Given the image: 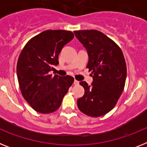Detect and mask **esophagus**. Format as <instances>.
Masks as SVG:
<instances>
[{
	"instance_id": "34e87169",
	"label": "esophagus",
	"mask_w": 147,
	"mask_h": 147,
	"mask_svg": "<svg viewBox=\"0 0 147 147\" xmlns=\"http://www.w3.org/2000/svg\"><path fill=\"white\" fill-rule=\"evenodd\" d=\"M74 84L75 85H79V81H77V80H74Z\"/></svg>"
}]
</instances>
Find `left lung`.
I'll return each instance as SVG.
<instances>
[{
  "instance_id": "1",
  "label": "left lung",
  "mask_w": 147,
  "mask_h": 147,
  "mask_svg": "<svg viewBox=\"0 0 147 147\" xmlns=\"http://www.w3.org/2000/svg\"><path fill=\"white\" fill-rule=\"evenodd\" d=\"M74 34L87 49V68L91 71L93 80L91 86L86 82H80L85 94L77 100L78 108L88 116L99 117L115 107L124 90L125 59L119 45L99 31L81 30Z\"/></svg>"
}]
</instances>
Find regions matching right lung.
I'll return each mask as SVG.
<instances>
[{
  "mask_svg": "<svg viewBox=\"0 0 147 147\" xmlns=\"http://www.w3.org/2000/svg\"><path fill=\"white\" fill-rule=\"evenodd\" d=\"M74 37L71 31L47 30L32 37L20 52L17 74L23 98L37 112L48 114L59 109L74 79L49 74L59 64L64 45Z\"/></svg>",
  "mask_w": 147,
  "mask_h": 147,
  "instance_id": "add662e5",
  "label": "right lung"
}]
</instances>
